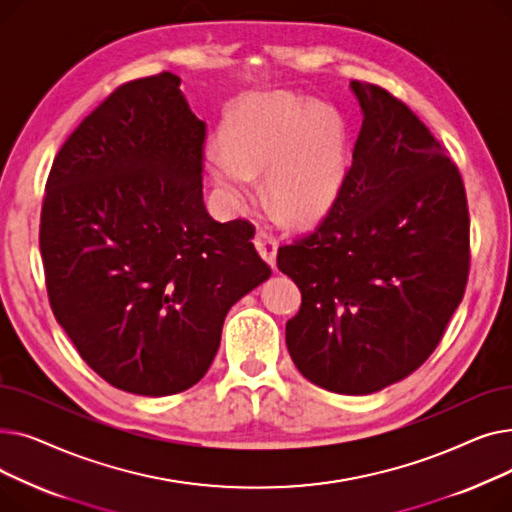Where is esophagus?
I'll list each match as a JSON object with an SVG mask.
<instances>
[{
	"label": "esophagus",
	"mask_w": 512,
	"mask_h": 512,
	"mask_svg": "<svg viewBox=\"0 0 512 512\" xmlns=\"http://www.w3.org/2000/svg\"><path fill=\"white\" fill-rule=\"evenodd\" d=\"M255 247L259 251V255L263 257V261L270 265V267H276V253H278V240L267 234L265 230H259L257 236H255Z\"/></svg>",
	"instance_id": "1"
}]
</instances>
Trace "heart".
Segmentation results:
<instances>
[{"mask_svg": "<svg viewBox=\"0 0 512 512\" xmlns=\"http://www.w3.org/2000/svg\"><path fill=\"white\" fill-rule=\"evenodd\" d=\"M211 182L242 207L263 174L265 197L294 226L324 220L348 172V134L336 107L294 93L255 95L226 116L205 155Z\"/></svg>", "mask_w": 512, "mask_h": 512, "instance_id": "heart-1", "label": "heart"}]
</instances>
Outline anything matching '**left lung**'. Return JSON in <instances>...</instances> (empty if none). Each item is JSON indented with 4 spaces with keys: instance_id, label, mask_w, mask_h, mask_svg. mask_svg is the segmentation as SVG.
Segmentation results:
<instances>
[{
    "instance_id": "1",
    "label": "left lung",
    "mask_w": 512,
    "mask_h": 512,
    "mask_svg": "<svg viewBox=\"0 0 512 512\" xmlns=\"http://www.w3.org/2000/svg\"><path fill=\"white\" fill-rule=\"evenodd\" d=\"M351 89L363 124L342 193L278 267L303 294L286 324L294 365L319 388L371 394L421 367L461 305L469 209L459 168L409 107Z\"/></svg>"
}]
</instances>
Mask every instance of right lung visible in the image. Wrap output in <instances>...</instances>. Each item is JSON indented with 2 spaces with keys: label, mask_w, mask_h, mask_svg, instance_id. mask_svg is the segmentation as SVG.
I'll return each instance as SVG.
<instances>
[{
  "label": "right lung",
  "mask_w": 512,
  "mask_h": 512,
  "mask_svg": "<svg viewBox=\"0 0 512 512\" xmlns=\"http://www.w3.org/2000/svg\"><path fill=\"white\" fill-rule=\"evenodd\" d=\"M205 122L180 78L118 87L53 159L41 209L49 303L85 363L124 392L195 386L230 307L272 276L247 220L203 203Z\"/></svg>",
  "instance_id": "1"
}]
</instances>
